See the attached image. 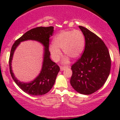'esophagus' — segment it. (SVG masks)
I'll return each instance as SVG.
<instances>
[{
    "label": "esophagus",
    "instance_id": "34e87169",
    "mask_svg": "<svg viewBox=\"0 0 120 120\" xmlns=\"http://www.w3.org/2000/svg\"><path fill=\"white\" fill-rule=\"evenodd\" d=\"M68 68V67H60V70H61V71H64L65 69L66 68Z\"/></svg>",
    "mask_w": 120,
    "mask_h": 120
}]
</instances>
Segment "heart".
I'll use <instances>...</instances> for the list:
<instances>
[{
	"label": "heart",
	"mask_w": 120,
	"mask_h": 120,
	"mask_svg": "<svg viewBox=\"0 0 120 120\" xmlns=\"http://www.w3.org/2000/svg\"><path fill=\"white\" fill-rule=\"evenodd\" d=\"M52 43L49 49L53 60L58 61L61 54L60 49H63V53L67 55L63 61L67 64L69 62V57L77 59L82 55L85 49V38L80 30L62 31L54 37Z\"/></svg>",
	"instance_id": "obj_1"
}]
</instances>
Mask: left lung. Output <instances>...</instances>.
<instances>
[{
    "mask_svg": "<svg viewBox=\"0 0 120 120\" xmlns=\"http://www.w3.org/2000/svg\"><path fill=\"white\" fill-rule=\"evenodd\" d=\"M85 38L82 55L71 66V85L78 93L91 94L102 87L111 70L108 49L103 41L86 27L79 26Z\"/></svg>",
    "mask_w": 120,
    "mask_h": 120,
    "instance_id": "left-lung-1",
    "label": "left lung"
}]
</instances>
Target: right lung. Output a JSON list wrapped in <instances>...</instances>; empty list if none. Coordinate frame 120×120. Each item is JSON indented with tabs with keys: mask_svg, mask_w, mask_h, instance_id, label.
<instances>
[{
	"mask_svg": "<svg viewBox=\"0 0 120 120\" xmlns=\"http://www.w3.org/2000/svg\"><path fill=\"white\" fill-rule=\"evenodd\" d=\"M53 33V27H38L25 33L15 41L11 50L9 64V71L15 82L25 93L34 96L42 95L47 93L54 85L60 68L51 60L49 51V38ZM31 40L39 42L44 46V57L41 72L35 79L29 82L19 81L14 76L11 69V61L16 48L21 42Z\"/></svg>",
	"mask_w": 120,
	"mask_h": 120,
	"instance_id": "obj_1",
	"label": "right lung"
}]
</instances>
